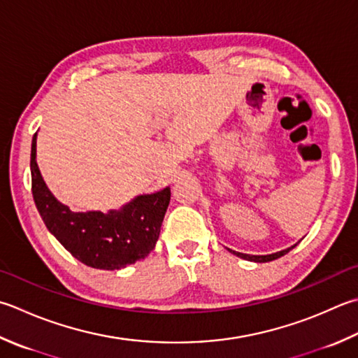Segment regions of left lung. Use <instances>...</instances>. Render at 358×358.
Instances as JSON below:
<instances>
[{
	"mask_svg": "<svg viewBox=\"0 0 358 358\" xmlns=\"http://www.w3.org/2000/svg\"><path fill=\"white\" fill-rule=\"evenodd\" d=\"M295 247H296V245H293V247L287 248V250H282V251H279V253H273V255H267V256H250V255L237 253V251H231V250H229V251H231V253H233V255H236L237 257L247 259V261H253V262H270V261H275V259H278V257H281V256L287 255L292 248H295Z\"/></svg>",
	"mask_w": 358,
	"mask_h": 358,
	"instance_id": "8db88e82",
	"label": "left lung"
}]
</instances>
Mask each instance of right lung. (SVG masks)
Instances as JSON below:
<instances>
[{"instance_id":"1","label":"right lung","mask_w":358,"mask_h":358,"mask_svg":"<svg viewBox=\"0 0 358 358\" xmlns=\"http://www.w3.org/2000/svg\"><path fill=\"white\" fill-rule=\"evenodd\" d=\"M37 133L32 138L31 175L35 206L63 247L77 261L99 270H119L144 259L155 248L171 189L139 195L121 211L73 213L49 192L35 161Z\"/></svg>"}]
</instances>
